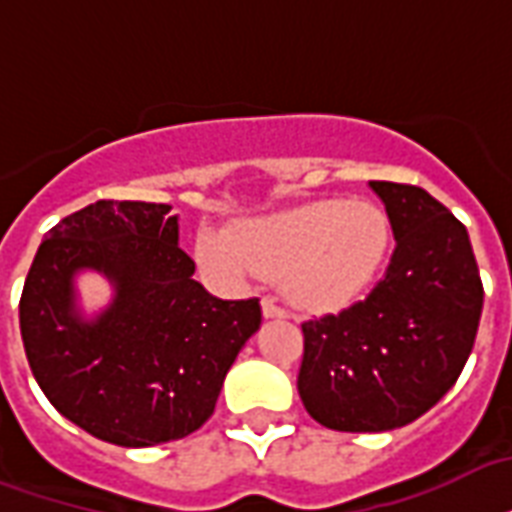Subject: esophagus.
<instances>
[{"instance_id":"obj_1","label":"esophagus","mask_w":512,"mask_h":512,"mask_svg":"<svg viewBox=\"0 0 512 512\" xmlns=\"http://www.w3.org/2000/svg\"><path fill=\"white\" fill-rule=\"evenodd\" d=\"M263 314L268 319H273V317H279V319L290 317V311H287V308H284L282 303H279V300H276V298H263Z\"/></svg>"}]
</instances>
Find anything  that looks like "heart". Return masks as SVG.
Returning <instances> with one entry per match:
<instances>
[{
	"instance_id": "obj_1",
	"label": "heart",
	"mask_w": 512,
	"mask_h": 512,
	"mask_svg": "<svg viewBox=\"0 0 512 512\" xmlns=\"http://www.w3.org/2000/svg\"><path fill=\"white\" fill-rule=\"evenodd\" d=\"M389 241V220L378 206L325 198L244 222L236 236L204 230L198 257L225 282H241L257 271L282 276L300 306L338 308L376 282Z\"/></svg>"
}]
</instances>
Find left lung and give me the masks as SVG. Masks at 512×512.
<instances>
[{"instance_id":"obj_1","label":"left lung","mask_w":512,"mask_h":512,"mask_svg":"<svg viewBox=\"0 0 512 512\" xmlns=\"http://www.w3.org/2000/svg\"><path fill=\"white\" fill-rule=\"evenodd\" d=\"M395 252L365 300L303 322L300 400L322 427L386 432L456 384L481 322L483 282L462 222L427 190L370 182Z\"/></svg>"}]
</instances>
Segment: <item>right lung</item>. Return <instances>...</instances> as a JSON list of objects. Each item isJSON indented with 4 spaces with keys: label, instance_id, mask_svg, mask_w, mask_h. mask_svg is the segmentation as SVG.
Wrapping results in <instances>:
<instances>
[{
    "label": "right lung",
    "instance_id": "right-lung-1",
    "mask_svg": "<svg viewBox=\"0 0 512 512\" xmlns=\"http://www.w3.org/2000/svg\"><path fill=\"white\" fill-rule=\"evenodd\" d=\"M169 204L96 201L39 244L21 292L29 368L53 408L93 438L144 448L187 438L214 413L222 381L263 319L260 298L220 300L193 279ZM96 267L116 303L73 314L71 276Z\"/></svg>",
    "mask_w": 512,
    "mask_h": 512
}]
</instances>
